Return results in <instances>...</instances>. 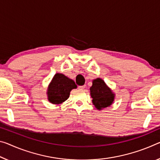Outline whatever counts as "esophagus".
Masks as SVG:
<instances>
[{"mask_svg": "<svg viewBox=\"0 0 160 160\" xmlns=\"http://www.w3.org/2000/svg\"><path fill=\"white\" fill-rule=\"evenodd\" d=\"M85 88V85H82V86H78V89L79 90H83Z\"/></svg>", "mask_w": 160, "mask_h": 160, "instance_id": "esophagus-1", "label": "esophagus"}]
</instances>
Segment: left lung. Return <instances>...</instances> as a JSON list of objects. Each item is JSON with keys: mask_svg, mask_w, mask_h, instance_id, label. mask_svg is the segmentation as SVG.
I'll return each mask as SVG.
<instances>
[{"mask_svg": "<svg viewBox=\"0 0 160 160\" xmlns=\"http://www.w3.org/2000/svg\"><path fill=\"white\" fill-rule=\"evenodd\" d=\"M90 91L92 104L99 110L110 107L115 100V94L101 78L92 80Z\"/></svg>", "mask_w": 160, "mask_h": 160, "instance_id": "8db88e82", "label": "left lung"}]
</instances>
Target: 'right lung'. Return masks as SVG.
<instances>
[{
	"instance_id": "1",
	"label": "right lung",
	"mask_w": 160,
	"mask_h": 160,
	"mask_svg": "<svg viewBox=\"0 0 160 160\" xmlns=\"http://www.w3.org/2000/svg\"><path fill=\"white\" fill-rule=\"evenodd\" d=\"M77 88L74 81L62 73L53 76L47 90L48 100L50 103L59 105L70 97V91Z\"/></svg>"
}]
</instances>
